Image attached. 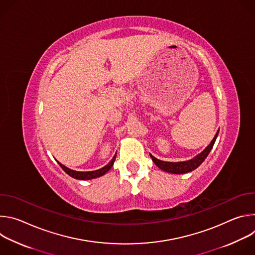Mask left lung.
I'll return each mask as SVG.
<instances>
[{
  "label": "left lung",
  "mask_w": 255,
  "mask_h": 255,
  "mask_svg": "<svg viewBox=\"0 0 255 255\" xmlns=\"http://www.w3.org/2000/svg\"><path fill=\"white\" fill-rule=\"evenodd\" d=\"M218 133H219V130L217 131L215 137L213 138V140L211 141V143L208 145V146L201 153H199L198 155H196L195 157H193L190 160L179 161V162H169V161L159 160V159L155 158L154 156H152L151 154H150V157L152 158V161L155 163V165L158 166L163 171H166V172H169V173H175V174H181V173L190 172V171L196 169L197 167H199L203 163V161L206 159V157L210 153L211 149L213 148V145L216 141Z\"/></svg>",
  "instance_id": "obj_1"
}]
</instances>
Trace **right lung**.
I'll list each match as a JSON object with an SVG mask.
<instances>
[{"label":"right lung","mask_w":255,"mask_h":255,"mask_svg":"<svg viewBox=\"0 0 255 255\" xmlns=\"http://www.w3.org/2000/svg\"><path fill=\"white\" fill-rule=\"evenodd\" d=\"M117 154V153H116ZM116 154L114 155V157L112 158V160L109 162L107 165H105L104 167L97 169V170H93V171H77V170H72L66 166H64L63 164H61L59 161L58 164L60 165V167L71 177H74L76 179H82V180H89V179H93V178H97L100 177L102 175H104L107 171H109L111 169V167L114 164V161L116 159Z\"/></svg>","instance_id":"1"}]
</instances>
